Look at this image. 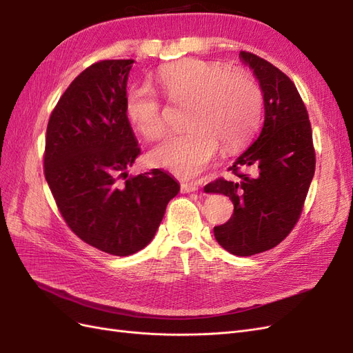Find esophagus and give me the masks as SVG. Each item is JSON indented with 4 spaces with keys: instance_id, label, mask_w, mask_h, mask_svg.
<instances>
[{
    "instance_id": "1",
    "label": "esophagus",
    "mask_w": 353,
    "mask_h": 353,
    "mask_svg": "<svg viewBox=\"0 0 353 353\" xmlns=\"http://www.w3.org/2000/svg\"><path fill=\"white\" fill-rule=\"evenodd\" d=\"M197 190H199L197 184H193V183L181 184V191H183V193H194V191H197Z\"/></svg>"
}]
</instances>
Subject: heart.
Listing matches in <instances>:
<instances>
[{"instance_id":"heart-1","label":"heart","mask_w":353,"mask_h":353,"mask_svg":"<svg viewBox=\"0 0 353 353\" xmlns=\"http://www.w3.org/2000/svg\"><path fill=\"white\" fill-rule=\"evenodd\" d=\"M157 81L172 101H191L188 131L165 137L150 153L152 162L181 178H194L219 154L241 147L259 123L262 91L244 70H227L221 63L187 59L162 68ZM125 114L145 138L165 132V117L156 91L137 83L125 94Z\"/></svg>"}]
</instances>
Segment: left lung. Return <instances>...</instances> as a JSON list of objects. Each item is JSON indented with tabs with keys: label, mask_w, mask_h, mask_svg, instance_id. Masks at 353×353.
I'll return each mask as SVG.
<instances>
[{
	"label": "left lung",
	"mask_w": 353,
	"mask_h": 353,
	"mask_svg": "<svg viewBox=\"0 0 353 353\" xmlns=\"http://www.w3.org/2000/svg\"><path fill=\"white\" fill-rule=\"evenodd\" d=\"M240 59L261 83L263 126L228 169L237 178H218L205 191L225 194L234 205L230 221L213 228L216 241L232 254L252 256L280 244L301 218L315 174V148L293 81L253 52L240 51Z\"/></svg>",
	"instance_id": "1"
}]
</instances>
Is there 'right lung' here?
<instances>
[{
  "instance_id": "1",
  "label": "right lung",
  "mask_w": 353,
  "mask_h": 353,
  "mask_svg": "<svg viewBox=\"0 0 353 353\" xmlns=\"http://www.w3.org/2000/svg\"><path fill=\"white\" fill-rule=\"evenodd\" d=\"M134 60H101L63 92L47 125L44 175L68 227L92 248L130 256L154 237L179 184L160 169L128 175L141 153L125 114Z\"/></svg>"
}]
</instances>
